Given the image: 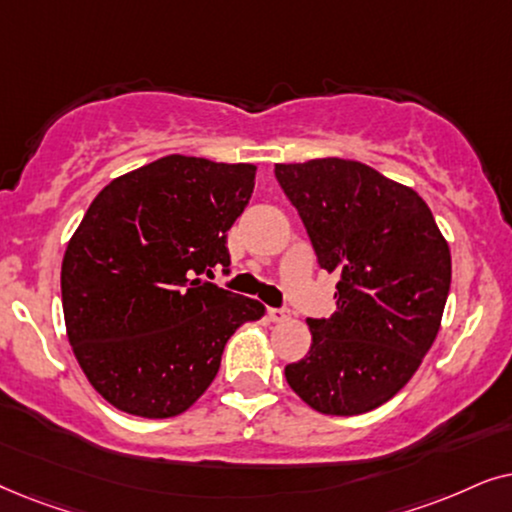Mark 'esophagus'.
<instances>
[{"label": "esophagus", "mask_w": 512, "mask_h": 512, "mask_svg": "<svg viewBox=\"0 0 512 512\" xmlns=\"http://www.w3.org/2000/svg\"><path fill=\"white\" fill-rule=\"evenodd\" d=\"M267 318L271 320V323H283V320L290 318V311L288 309H276V306H269Z\"/></svg>", "instance_id": "1"}]
</instances>
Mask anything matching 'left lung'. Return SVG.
Wrapping results in <instances>:
<instances>
[{
  "mask_svg": "<svg viewBox=\"0 0 512 512\" xmlns=\"http://www.w3.org/2000/svg\"><path fill=\"white\" fill-rule=\"evenodd\" d=\"M320 269L337 274V311L306 318L311 349L285 365L292 391L320 414L384 405L421 365L445 311L452 257L431 208L358 161L276 163Z\"/></svg>",
  "mask_w": 512,
  "mask_h": 512,
  "instance_id": "1",
  "label": "left lung"
}]
</instances>
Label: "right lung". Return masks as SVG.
<instances>
[{
	"label": "right lung",
	"mask_w": 512,
	"mask_h": 512,
	"mask_svg": "<svg viewBox=\"0 0 512 512\" xmlns=\"http://www.w3.org/2000/svg\"><path fill=\"white\" fill-rule=\"evenodd\" d=\"M255 187L250 163L170 154L112 180L63 257L67 337L107 403L135 417L182 414L213 384L257 299L201 278L229 271L227 231Z\"/></svg>",
	"instance_id": "add662e5"
}]
</instances>
